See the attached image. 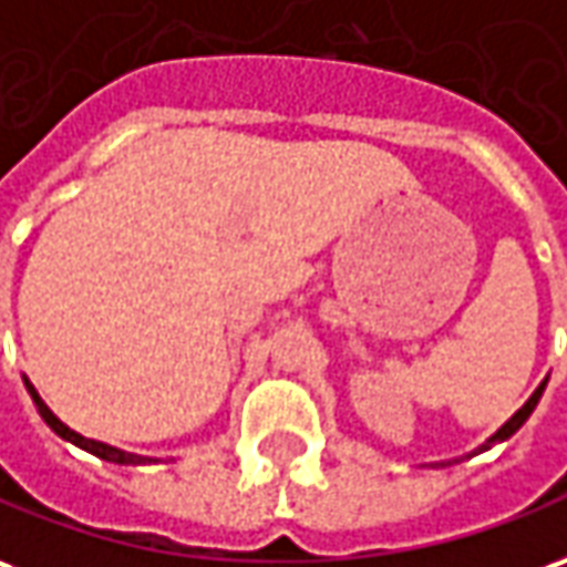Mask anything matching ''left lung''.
Here are the masks:
<instances>
[{
  "label": "left lung",
  "mask_w": 567,
  "mask_h": 567,
  "mask_svg": "<svg viewBox=\"0 0 567 567\" xmlns=\"http://www.w3.org/2000/svg\"><path fill=\"white\" fill-rule=\"evenodd\" d=\"M544 389H546V380L540 382V385H537V392H534V395H530L528 401H525V404H522V408L515 410L513 416H509V420H506V423L499 425L497 432H494V435H491V439H487L485 444H482V447H478V451H487V447H491V444H497V441H506V439H509V435H515V432H518V429H522V425H525V420H528L530 413H534V408H537V401H540V395H544Z\"/></svg>",
  "instance_id": "8db88e82"
}]
</instances>
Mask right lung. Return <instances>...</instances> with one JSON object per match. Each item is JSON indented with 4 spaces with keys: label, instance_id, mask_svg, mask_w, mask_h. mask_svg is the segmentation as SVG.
I'll return each instance as SVG.
<instances>
[{
    "label": "right lung",
    "instance_id": "obj_1",
    "mask_svg": "<svg viewBox=\"0 0 567 567\" xmlns=\"http://www.w3.org/2000/svg\"><path fill=\"white\" fill-rule=\"evenodd\" d=\"M27 382V392H30V398H33V404H37L39 416L45 420V423L52 425L54 432L61 435V439L73 441L76 447H82V451H89V454L101 456V460H107V463H120V466H138V463H157V460H151V456H138V454H126V451H120V447H111V444H104V441H95V439H82L80 432H73L70 425H64L58 416H54L52 410L45 408V401L39 398V392L30 385V380Z\"/></svg>",
    "mask_w": 567,
    "mask_h": 567
}]
</instances>
